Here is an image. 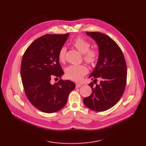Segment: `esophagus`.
<instances>
[{
	"label": "esophagus",
	"mask_w": 146,
	"mask_h": 146,
	"mask_svg": "<svg viewBox=\"0 0 146 146\" xmlns=\"http://www.w3.org/2000/svg\"><path fill=\"white\" fill-rule=\"evenodd\" d=\"M82 85L81 83H76V88H80Z\"/></svg>",
	"instance_id": "34e87169"
}]
</instances>
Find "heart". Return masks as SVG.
Listing matches in <instances>:
<instances>
[{"label": "heart", "mask_w": 146, "mask_h": 146, "mask_svg": "<svg viewBox=\"0 0 146 146\" xmlns=\"http://www.w3.org/2000/svg\"><path fill=\"white\" fill-rule=\"evenodd\" d=\"M73 46L83 54V58L89 64H94L98 58V52L95 49H91V44L89 41L81 36L75 38L72 41ZM66 48L61 47L58 53V60L64 63L66 60ZM88 72L87 67L84 65H72L66 68V77L74 81H79L83 76Z\"/></svg>", "instance_id": "1"}]
</instances>
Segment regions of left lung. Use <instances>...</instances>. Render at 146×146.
Segmentation results:
<instances>
[{
  "mask_svg": "<svg viewBox=\"0 0 146 146\" xmlns=\"http://www.w3.org/2000/svg\"><path fill=\"white\" fill-rule=\"evenodd\" d=\"M86 34L96 41L99 58L89 76L94 79V83L89 84L92 92L83 102L92 110L105 111L115 105L124 94L127 76L125 60L120 47L109 36L98 32L86 31ZM98 79L100 81L96 84Z\"/></svg>",
  "mask_w": 146,
  "mask_h": 146,
  "instance_id": "obj_1",
  "label": "left lung"
}]
</instances>
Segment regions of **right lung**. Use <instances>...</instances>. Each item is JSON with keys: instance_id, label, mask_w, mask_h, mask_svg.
Here are the masks:
<instances>
[{"instance_id": "1", "label": "right lung", "mask_w": 146, "mask_h": 146, "mask_svg": "<svg viewBox=\"0 0 146 146\" xmlns=\"http://www.w3.org/2000/svg\"><path fill=\"white\" fill-rule=\"evenodd\" d=\"M68 35H43L31 44L22 57L21 76L25 94L31 104L43 112L53 113L62 109L76 86L70 80L60 79L51 83L52 78L58 79L64 74L58 53Z\"/></svg>"}]
</instances>
